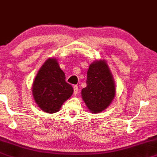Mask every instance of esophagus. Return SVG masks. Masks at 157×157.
I'll list each match as a JSON object with an SVG mask.
<instances>
[{
	"instance_id": "obj_1",
	"label": "esophagus",
	"mask_w": 157,
	"mask_h": 157,
	"mask_svg": "<svg viewBox=\"0 0 157 157\" xmlns=\"http://www.w3.org/2000/svg\"><path fill=\"white\" fill-rule=\"evenodd\" d=\"M73 94L74 95H77L78 94V85H75L73 87Z\"/></svg>"
}]
</instances>
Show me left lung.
<instances>
[{"label":"left lung","mask_w":157,"mask_h":157,"mask_svg":"<svg viewBox=\"0 0 157 157\" xmlns=\"http://www.w3.org/2000/svg\"><path fill=\"white\" fill-rule=\"evenodd\" d=\"M115 86L113 77L105 60L90 65L87 70V87L82 90V96L91 112L105 110L114 99Z\"/></svg>","instance_id":"left-lung-1"}]
</instances>
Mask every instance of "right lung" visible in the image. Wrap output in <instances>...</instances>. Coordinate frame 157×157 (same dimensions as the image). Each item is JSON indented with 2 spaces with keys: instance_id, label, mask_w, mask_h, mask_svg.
Here are the masks:
<instances>
[{
  "instance_id": "right-lung-1",
  "label": "right lung",
  "mask_w": 157,
  "mask_h": 157,
  "mask_svg": "<svg viewBox=\"0 0 157 157\" xmlns=\"http://www.w3.org/2000/svg\"><path fill=\"white\" fill-rule=\"evenodd\" d=\"M39 107L47 113L58 112L73 93L72 85L66 82L64 72L55 59L49 58L40 69L32 87Z\"/></svg>"
}]
</instances>
